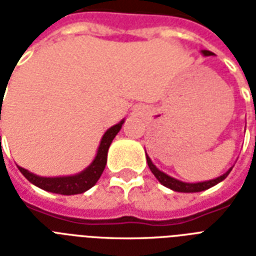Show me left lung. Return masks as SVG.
Segmentation results:
<instances>
[{
  "mask_svg": "<svg viewBox=\"0 0 256 256\" xmlns=\"http://www.w3.org/2000/svg\"><path fill=\"white\" fill-rule=\"evenodd\" d=\"M202 54L203 56H212L211 52L208 50H202ZM146 160H148V164L152 172L156 175V178L160 180L164 186L168 187L171 190L174 191H178V192H199V191H204L207 188H210V187L215 186V184H218L219 182H222L223 179H226V176L230 174V171L232 168H230L228 171H226L224 174L218 176V178L215 179H211V180H206V182H198V183H186V182H182V180H178V179L172 178L170 175L164 174V171L158 170L156 168V164H152V160L148 158V156L146 154Z\"/></svg>",
  "mask_w": 256,
  "mask_h": 256,
  "instance_id": "left-lung-1",
  "label": "left lung"
}]
</instances>
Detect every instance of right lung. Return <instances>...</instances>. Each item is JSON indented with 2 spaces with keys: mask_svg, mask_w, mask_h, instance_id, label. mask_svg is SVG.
I'll return each instance as SVG.
<instances>
[{
  "mask_svg": "<svg viewBox=\"0 0 256 256\" xmlns=\"http://www.w3.org/2000/svg\"><path fill=\"white\" fill-rule=\"evenodd\" d=\"M2 100V98H1ZM1 120V114H0ZM124 120H122L120 124H114L112 128H110L108 132H104L102 140H100V148L96 152V156L92 164L86 168L85 170L81 171L80 174L70 175V176H57V178H45V176H38V175L30 172V171L25 170L18 166V170L21 171L24 176H25L29 182L36 184L37 187L42 188V190L50 191V192H56V194L62 195H74V194H82L88 191V188H92L96 183V180L100 179L102 175L108 162V152L110 144H112V140L116 138L118 132L122 128Z\"/></svg>",
  "mask_w": 256,
  "mask_h": 256,
  "instance_id": "add662e5",
  "label": "right lung"
}]
</instances>
